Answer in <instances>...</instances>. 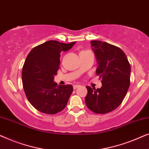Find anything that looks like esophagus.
<instances>
[{
    "label": "esophagus",
    "instance_id": "obj_1",
    "mask_svg": "<svg viewBox=\"0 0 149 149\" xmlns=\"http://www.w3.org/2000/svg\"><path fill=\"white\" fill-rule=\"evenodd\" d=\"M80 86H81V85H73V89H76Z\"/></svg>",
    "mask_w": 149,
    "mask_h": 149
}]
</instances>
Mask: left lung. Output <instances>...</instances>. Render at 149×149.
<instances>
[{
    "instance_id": "left-lung-1",
    "label": "left lung",
    "mask_w": 149,
    "mask_h": 149,
    "mask_svg": "<svg viewBox=\"0 0 149 149\" xmlns=\"http://www.w3.org/2000/svg\"><path fill=\"white\" fill-rule=\"evenodd\" d=\"M91 45L97 62L96 74L102 85L96 89L86 87L85 104L93 113H108L117 109L125 97L131 67L125 53L118 47L100 40H91Z\"/></svg>"
}]
</instances>
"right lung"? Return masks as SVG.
<instances>
[{"label":"right lung","instance_id":"add662e5","mask_svg":"<svg viewBox=\"0 0 149 149\" xmlns=\"http://www.w3.org/2000/svg\"><path fill=\"white\" fill-rule=\"evenodd\" d=\"M75 43L49 40L34 47L28 55L22 68V84L28 101L38 111L54 115L66 107L72 85H58L54 79L60 68V54Z\"/></svg>","mask_w":149,"mask_h":149}]
</instances>
